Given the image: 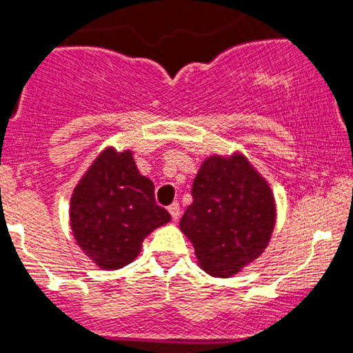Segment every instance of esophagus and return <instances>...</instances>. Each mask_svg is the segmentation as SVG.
<instances>
[{
  "mask_svg": "<svg viewBox=\"0 0 353 353\" xmlns=\"http://www.w3.org/2000/svg\"><path fill=\"white\" fill-rule=\"evenodd\" d=\"M169 212H170V216H172V220H174V221L179 220V204H177V202H174V204H170V205H169Z\"/></svg>",
  "mask_w": 353,
  "mask_h": 353,
  "instance_id": "esophagus-1",
  "label": "esophagus"
}]
</instances>
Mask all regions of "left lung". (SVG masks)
Wrapping results in <instances>:
<instances>
[{"label": "left lung", "mask_w": 353, "mask_h": 353, "mask_svg": "<svg viewBox=\"0 0 353 353\" xmlns=\"http://www.w3.org/2000/svg\"><path fill=\"white\" fill-rule=\"evenodd\" d=\"M192 196L179 227L208 274L230 278L262 255L274 230V196L246 157L204 160Z\"/></svg>", "instance_id": "obj_1"}]
</instances>
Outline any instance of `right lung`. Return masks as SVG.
I'll use <instances>...</instances> for the list:
<instances>
[{
  "label": "right lung",
  "mask_w": 353,
  "mask_h": 353,
  "mask_svg": "<svg viewBox=\"0 0 353 353\" xmlns=\"http://www.w3.org/2000/svg\"><path fill=\"white\" fill-rule=\"evenodd\" d=\"M169 221L167 209L154 200L153 181L139 172L132 151H101L70 200L75 241L105 271L133 262L142 241Z\"/></svg>",
  "instance_id": "1"
}]
</instances>
